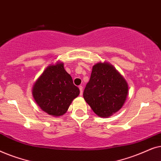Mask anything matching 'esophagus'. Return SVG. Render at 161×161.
Instances as JSON below:
<instances>
[{"label":"esophagus","instance_id":"obj_1","mask_svg":"<svg viewBox=\"0 0 161 161\" xmlns=\"http://www.w3.org/2000/svg\"><path fill=\"white\" fill-rule=\"evenodd\" d=\"M79 89H80V95L82 96L83 95V86H79Z\"/></svg>","mask_w":161,"mask_h":161}]
</instances>
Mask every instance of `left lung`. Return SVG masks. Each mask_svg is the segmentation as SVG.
Listing matches in <instances>:
<instances>
[{"label": "left lung", "instance_id": "1", "mask_svg": "<svg viewBox=\"0 0 161 161\" xmlns=\"http://www.w3.org/2000/svg\"><path fill=\"white\" fill-rule=\"evenodd\" d=\"M128 89L126 80L113 65L98 62L92 67L83 98L97 115L108 118L122 108Z\"/></svg>", "mask_w": 161, "mask_h": 161}]
</instances>
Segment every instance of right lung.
<instances>
[{
  "label": "right lung",
  "mask_w": 161,
  "mask_h": 161,
  "mask_svg": "<svg viewBox=\"0 0 161 161\" xmlns=\"http://www.w3.org/2000/svg\"><path fill=\"white\" fill-rule=\"evenodd\" d=\"M79 94L80 90L73 84L71 75L61 61L47 67L32 88L33 97L38 106L45 113L56 117L67 111Z\"/></svg>",
  "instance_id": "obj_1"
}]
</instances>
